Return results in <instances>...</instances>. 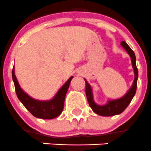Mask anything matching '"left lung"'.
<instances>
[{"label": "left lung", "mask_w": 151, "mask_h": 151, "mask_svg": "<svg viewBox=\"0 0 151 151\" xmlns=\"http://www.w3.org/2000/svg\"><path fill=\"white\" fill-rule=\"evenodd\" d=\"M121 46L126 50L129 55L131 57L132 60V67L134 71V80L133 82L132 88L129 89V91L123 96L122 98L118 99L110 100L108 101V103L105 105H99L95 103L93 101V97L92 89H91V85L88 84L87 80L85 79V93H86L88 101L89 103L90 106L93 109L95 113L101 116H113V115H119L121 112L126 109V108L129 106L130 102L132 101V99L134 96L137 91V84L138 79V69L136 66V57L133 50L130 48V47L126 44V42H121Z\"/></svg>", "instance_id": "obj_1"}]
</instances>
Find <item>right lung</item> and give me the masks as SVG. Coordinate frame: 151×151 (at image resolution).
I'll return each mask as SVG.
<instances>
[{
	"label": "right lung",
	"mask_w": 151,
	"mask_h": 151,
	"mask_svg": "<svg viewBox=\"0 0 151 151\" xmlns=\"http://www.w3.org/2000/svg\"><path fill=\"white\" fill-rule=\"evenodd\" d=\"M72 78L71 76L58 91L52 99L50 101H39L33 99L22 91L14 74V67L12 69V79L18 99L33 116L42 119H53L61 114L64 106L66 94Z\"/></svg>",
	"instance_id": "add662e5"
}]
</instances>
